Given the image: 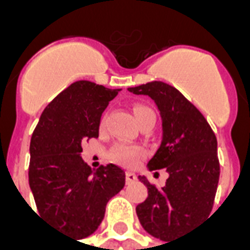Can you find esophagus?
Returning <instances> with one entry per match:
<instances>
[{"instance_id":"1","label":"esophagus","mask_w":250,"mask_h":250,"mask_svg":"<svg viewBox=\"0 0 250 250\" xmlns=\"http://www.w3.org/2000/svg\"><path fill=\"white\" fill-rule=\"evenodd\" d=\"M136 181V175L134 173H131V171H127L125 173V182L127 184H134Z\"/></svg>"}]
</instances>
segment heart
<instances>
[{"label": "heart", "mask_w": 250, "mask_h": 250, "mask_svg": "<svg viewBox=\"0 0 250 250\" xmlns=\"http://www.w3.org/2000/svg\"><path fill=\"white\" fill-rule=\"evenodd\" d=\"M154 114L151 109L143 105V104H135L134 105V116H135L136 122L139 123L142 119H145L147 115ZM100 128H104V119L100 122ZM145 155L143 148L139 146H127V145H118L112 148L111 151V158L115 162L127 166V167H132L136 163L141 161Z\"/></svg>", "instance_id": "1"}]
</instances>
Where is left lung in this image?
<instances>
[{
    "mask_svg": "<svg viewBox=\"0 0 250 250\" xmlns=\"http://www.w3.org/2000/svg\"><path fill=\"white\" fill-rule=\"evenodd\" d=\"M128 91L146 95L157 105L162 141L147 168H166L168 174L161 188L139 175L148 195L136 206V214L148 234L171 242L211 211L220 179L217 138L204 115L177 88L151 82Z\"/></svg>",
    "mask_w": 250,
    "mask_h": 250,
    "instance_id": "obj_1",
    "label": "left lung"
}]
</instances>
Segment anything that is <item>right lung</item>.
I'll use <instances>...</instances> for the list:
<instances>
[{"label":"right lung","mask_w":250,"mask_h":250,"mask_svg":"<svg viewBox=\"0 0 250 250\" xmlns=\"http://www.w3.org/2000/svg\"><path fill=\"white\" fill-rule=\"evenodd\" d=\"M119 91L75 82L46 105L30 139L29 186L39 213L77 238L98 229L107 202L125 188L119 166L95 170L82 158V143L98 138L102 114Z\"/></svg>","instance_id":"1"}]
</instances>
